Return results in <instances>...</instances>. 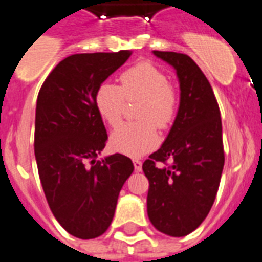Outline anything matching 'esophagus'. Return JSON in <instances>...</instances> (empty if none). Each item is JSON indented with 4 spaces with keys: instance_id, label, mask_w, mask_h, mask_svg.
I'll return each mask as SVG.
<instances>
[{
    "instance_id": "34e87169",
    "label": "esophagus",
    "mask_w": 262,
    "mask_h": 262,
    "mask_svg": "<svg viewBox=\"0 0 262 262\" xmlns=\"http://www.w3.org/2000/svg\"><path fill=\"white\" fill-rule=\"evenodd\" d=\"M133 163H134V168H135V171H137V172L142 171V161H141V160L135 159V160H133Z\"/></svg>"
}]
</instances>
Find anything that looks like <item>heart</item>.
<instances>
[{"mask_svg":"<svg viewBox=\"0 0 262 262\" xmlns=\"http://www.w3.org/2000/svg\"><path fill=\"white\" fill-rule=\"evenodd\" d=\"M121 86L103 82L94 95L95 109L109 125L121 120L125 98L143 97L138 109L141 121L123 123L111 135L115 150L127 156H141L156 147L159 134L154 122L165 128L175 115V95L163 71L150 62H139L120 75Z\"/></svg>","mask_w":262,"mask_h":262,"instance_id":"obj_1","label":"heart"}]
</instances>
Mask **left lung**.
<instances>
[{
	"mask_svg": "<svg viewBox=\"0 0 262 262\" xmlns=\"http://www.w3.org/2000/svg\"><path fill=\"white\" fill-rule=\"evenodd\" d=\"M153 54L176 71L180 101L168 137L142 165L149 179L147 216L160 232L179 238L201 226L217 194L224 167L222 117L210 83L187 54Z\"/></svg>",
	"mask_w": 262,
	"mask_h": 262,
	"instance_id": "left-lung-1",
	"label": "left lung"
}]
</instances>
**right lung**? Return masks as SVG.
Here are the masks:
<instances>
[{
	"mask_svg": "<svg viewBox=\"0 0 262 262\" xmlns=\"http://www.w3.org/2000/svg\"><path fill=\"white\" fill-rule=\"evenodd\" d=\"M133 54H74L57 64L40 87L35 111V160L54 217L67 232L93 239L108 230L117 198L134 172L123 154L97 160L108 134L95 109L97 87Z\"/></svg>",
	"mask_w": 262,
	"mask_h": 262,
	"instance_id": "add662e5",
	"label": "right lung"
}]
</instances>
